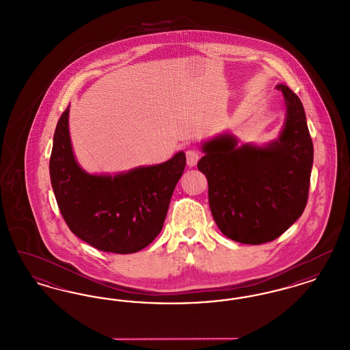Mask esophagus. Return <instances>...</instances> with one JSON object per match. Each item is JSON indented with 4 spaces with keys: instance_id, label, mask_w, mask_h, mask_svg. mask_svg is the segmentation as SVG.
I'll return each mask as SVG.
<instances>
[{
    "instance_id": "obj_1",
    "label": "esophagus",
    "mask_w": 350,
    "mask_h": 350,
    "mask_svg": "<svg viewBox=\"0 0 350 350\" xmlns=\"http://www.w3.org/2000/svg\"><path fill=\"white\" fill-rule=\"evenodd\" d=\"M200 153L197 150H186V160L189 167H196L197 163L200 161Z\"/></svg>"
}]
</instances>
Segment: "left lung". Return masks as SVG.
<instances>
[{
	"instance_id": "obj_1",
	"label": "left lung",
	"mask_w": 350,
	"mask_h": 350,
	"mask_svg": "<svg viewBox=\"0 0 350 350\" xmlns=\"http://www.w3.org/2000/svg\"><path fill=\"white\" fill-rule=\"evenodd\" d=\"M287 116L278 140L267 147L223 135L206 143L198 169L208 181V203L228 239L258 245L280 237L303 214L310 190L314 146L299 97L278 85Z\"/></svg>"
}]
</instances>
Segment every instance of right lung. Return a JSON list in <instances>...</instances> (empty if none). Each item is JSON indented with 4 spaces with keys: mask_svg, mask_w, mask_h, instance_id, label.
<instances>
[{
    "mask_svg": "<svg viewBox=\"0 0 350 350\" xmlns=\"http://www.w3.org/2000/svg\"><path fill=\"white\" fill-rule=\"evenodd\" d=\"M69 107L57 122L50 157V176L59 210L69 230L85 243L119 254L146 248L163 230L186 156L178 152L164 164L127 173L92 176L75 160Z\"/></svg>",
    "mask_w": 350,
    "mask_h": 350,
    "instance_id": "right-lung-1",
    "label": "right lung"
}]
</instances>
